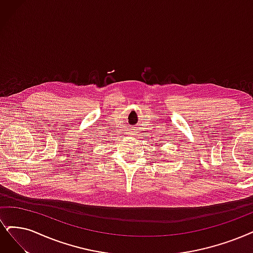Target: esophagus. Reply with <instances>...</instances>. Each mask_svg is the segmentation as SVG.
Listing matches in <instances>:
<instances>
[{"label": "esophagus", "mask_w": 253, "mask_h": 253, "mask_svg": "<svg viewBox=\"0 0 253 253\" xmlns=\"http://www.w3.org/2000/svg\"><path fill=\"white\" fill-rule=\"evenodd\" d=\"M139 132V129H138V125H136V126H131L129 128V132H128V134L129 135H131V136H135V135H137V133Z\"/></svg>", "instance_id": "esophagus-1"}]
</instances>
